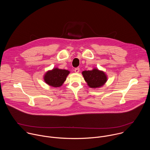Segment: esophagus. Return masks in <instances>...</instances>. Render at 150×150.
<instances>
[{
    "label": "esophagus",
    "instance_id": "34e87169",
    "mask_svg": "<svg viewBox=\"0 0 150 150\" xmlns=\"http://www.w3.org/2000/svg\"><path fill=\"white\" fill-rule=\"evenodd\" d=\"M74 71H75V73H78L80 71V68H79V67H77V68H76V69H74Z\"/></svg>",
    "mask_w": 150,
    "mask_h": 150
}]
</instances>
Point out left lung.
<instances>
[{"instance_id": "obj_1", "label": "left lung", "mask_w": 150, "mask_h": 150, "mask_svg": "<svg viewBox=\"0 0 150 150\" xmlns=\"http://www.w3.org/2000/svg\"><path fill=\"white\" fill-rule=\"evenodd\" d=\"M82 74L87 85L91 88H100L107 82V74L98 68H93L91 70L83 71Z\"/></svg>"}]
</instances>
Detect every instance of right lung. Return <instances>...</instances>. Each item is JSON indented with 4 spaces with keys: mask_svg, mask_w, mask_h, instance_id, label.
<instances>
[{
    "mask_svg": "<svg viewBox=\"0 0 150 150\" xmlns=\"http://www.w3.org/2000/svg\"><path fill=\"white\" fill-rule=\"evenodd\" d=\"M70 71L61 69L58 67L53 68L48 70L44 75L43 79L45 83L48 86L53 87H60L63 85Z\"/></svg>",
    "mask_w": 150,
    "mask_h": 150,
    "instance_id": "add662e5",
    "label": "right lung"
}]
</instances>
